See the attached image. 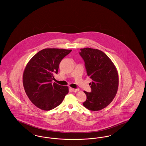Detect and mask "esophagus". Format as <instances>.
I'll return each mask as SVG.
<instances>
[{"label": "esophagus", "instance_id": "esophagus-1", "mask_svg": "<svg viewBox=\"0 0 146 146\" xmlns=\"http://www.w3.org/2000/svg\"><path fill=\"white\" fill-rule=\"evenodd\" d=\"M71 90L73 92H76L78 91L79 90L78 88H71Z\"/></svg>", "mask_w": 146, "mask_h": 146}]
</instances>
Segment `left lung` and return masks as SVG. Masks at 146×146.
Segmentation results:
<instances>
[{
    "instance_id": "left-lung-1",
    "label": "left lung",
    "mask_w": 146,
    "mask_h": 146,
    "mask_svg": "<svg viewBox=\"0 0 146 146\" xmlns=\"http://www.w3.org/2000/svg\"><path fill=\"white\" fill-rule=\"evenodd\" d=\"M87 74L92 82L91 92L84 91L87 99L83 105L91 111L100 110L114 99L118 87V75L116 67L105 53L98 49L85 48L80 49Z\"/></svg>"
}]
</instances>
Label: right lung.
I'll return each instance as SVG.
<instances>
[{"mask_svg":"<svg viewBox=\"0 0 146 146\" xmlns=\"http://www.w3.org/2000/svg\"><path fill=\"white\" fill-rule=\"evenodd\" d=\"M72 50L47 48L41 50L27 64L23 76L24 90L30 101L43 110L60 105L68 93V88L52 83L61 61Z\"/></svg>","mask_w":146,"mask_h":146,"instance_id":"1","label":"right lung"}]
</instances>
